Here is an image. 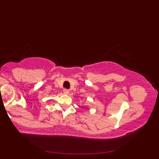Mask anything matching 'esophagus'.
<instances>
[{
	"label": "esophagus",
	"instance_id": "obj_1",
	"mask_svg": "<svg viewBox=\"0 0 159 159\" xmlns=\"http://www.w3.org/2000/svg\"><path fill=\"white\" fill-rule=\"evenodd\" d=\"M69 92H70L69 89H63V93H65V94H68Z\"/></svg>",
	"mask_w": 159,
	"mask_h": 159
}]
</instances>
